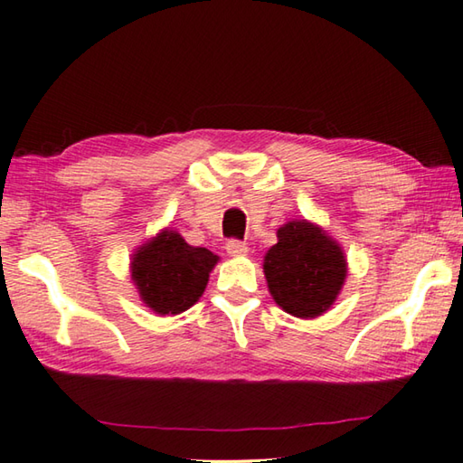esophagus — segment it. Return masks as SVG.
Masks as SVG:
<instances>
[{"label": "esophagus", "instance_id": "34e87169", "mask_svg": "<svg viewBox=\"0 0 463 463\" xmlns=\"http://www.w3.org/2000/svg\"><path fill=\"white\" fill-rule=\"evenodd\" d=\"M225 252L232 258H244V256H248V246L240 240H230L225 244Z\"/></svg>", "mask_w": 463, "mask_h": 463}]
</instances>
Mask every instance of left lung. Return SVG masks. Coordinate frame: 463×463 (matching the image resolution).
Wrapping results in <instances>:
<instances>
[{"mask_svg": "<svg viewBox=\"0 0 463 463\" xmlns=\"http://www.w3.org/2000/svg\"><path fill=\"white\" fill-rule=\"evenodd\" d=\"M279 241L264 256V277L282 311L315 319L331 309L347 277L339 241L321 225L295 219L277 232Z\"/></svg>", "mask_w": 463, "mask_h": 463, "instance_id": "left-lung-1", "label": "left lung"}]
</instances>
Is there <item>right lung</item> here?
<instances>
[{"label": "right lung", "mask_w": 463, "mask_h": 463, "mask_svg": "<svg viewBox=\"0 0 463 463\" xmlns=\"http://www.w3.org/2000/svg\"><path fill=\"white\" fill-rule=\"evenodd\" d=\"M217 262V254L189 246L181 233L165 227L136 248L129 272L142 303L160 317H173L199 301Z\"/></svg>", "instance_id": "add662e5"}]
</instances>
